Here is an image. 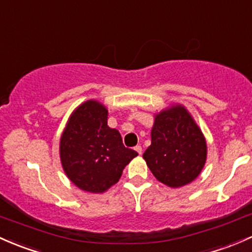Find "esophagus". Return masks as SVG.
I'll list each match as a JSON object with an SVG mask.
<instances>
[{
	"label": "esophagus",
	"instance_id": "34e87169",
	"mask_svg": "<svg viewBox=\"0 0 252 252\" xmlns=\"http://www.w3.org/2000/svg\"><path fill=\"white\" fill-rule=\"evenodd\" d=\"M134 150H136L137 153L139 154V155H142V153H143V149H142V147H140V145H137V147H134Z\"/></svg>",
	"mask_w": 252,
	"mask_h": 252
}]
</instances>
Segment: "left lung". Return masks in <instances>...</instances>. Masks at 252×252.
Returning a JSON list of instances; mask_svg holds the SVG:
<instances>
[{
	"mask_svg": "<svg viewBox=\"0 0 252 252\" xmlns=\"http://www.w3.org/2000/svg\"><path fill=\"white\" fill-rule=\"evenodd\" d=\"M143 158L156 179L169 188H180L198 177L207 159V143L185 107L172 105L156 114L151 145Z\"/></svg>",
	"mask_w": 252,
	"mask_h": 252,
	"instance_id": "1",
	"label": "left lung"
}]
</instances>
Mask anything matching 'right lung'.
<instances>
[{"label":"right lung","mask_w":252,"mask_h":252,"mask_svg":"<svg viewBox=\"0 0 252 252\" xmlns=\"http://www.w3.org/2000/svg\"><path fill=\"white\" fill-rule=\"evenodd\" d=\"M108 110L90 99L72 113L60 140V158L69 180L84 191L102 193L120 179L137 151L125 148L118 129L107 125Z\"/></svg>","instance_id":"add662e5"}]
</instances>
